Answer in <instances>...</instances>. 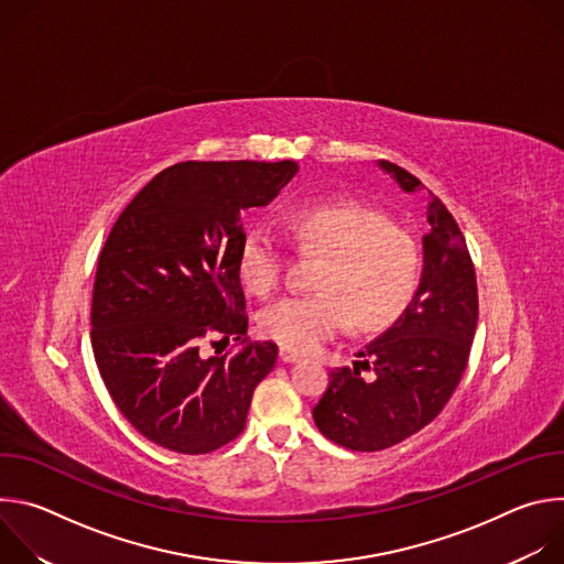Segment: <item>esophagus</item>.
<instances>
[{"label": "esophagus", "mask_w": 564, "mask_h": 564, "mask_svg": "<svg viewBox=\"0 0 564 564\" xmlns=\"http://www.w3.org/2000/svg\"><path fill=\"white\" fill-rule=\"evenodd\" d=\"M279 359H281L283 364H294V361H299V359H301V355H299V352H294V350L281 348V350H279Z\"/></svg>", "instance_id": "esophagus-1"}]
</instances>
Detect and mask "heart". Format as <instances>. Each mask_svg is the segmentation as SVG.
<instances>
[{"mask_svg": "<svg viewBox=\"0 0 564 564\" xmlns=\"http://www.w3.org/2000/svg\"><path fill=\"white\" fill-rule=\"evenodd\" d=\"M281 227L303 252L324 254L314 294H290L259 314L261 333L279 346L310 352L348 330H375L406 307L420 279L415 238L361 203L339 200L288 209ZM238 272L259 296L272 294L285 272L279 238L252 227L240 246Z\"/></svg>", "mask_w": 564, "mask_h": 564, "instance_id": "1", "label": "heart"}]
</instances>
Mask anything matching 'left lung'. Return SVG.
Returning a JSON list of instances; mask_svg holds the SVG:
<instances>
[{
	"mask_svg": "<svg viewBox=\"0 0 564 564\" xmlns=\"http://www.w3.org/2000/svg\"><path fill=\"white\" fill-rule=\"evenodd\" d=\"M379 167L406 194L424 185L388 160ZM429 234L422 238L424 268L415 296L394 324L370 341L352 368H335L312 409L316 429L350 451H383L431 424L455 392L477 326V283L466 240L429 192ZM361 369H372L366 380Z\"/></svg>",
	"mask_w": 564,
	"mask_h": 564,
	"instance_id": "left-lung-1",
	"label": "left lung"
}]
</instances>
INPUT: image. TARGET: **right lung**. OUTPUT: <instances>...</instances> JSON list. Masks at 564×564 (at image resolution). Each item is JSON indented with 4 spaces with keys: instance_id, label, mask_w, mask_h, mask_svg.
Segmentation results:
<instances>
[{
    "instance_id": "1",
    "label": "right lung",
    "mask_w": 564,
    "mask_h": 564,
    "mask_svg": "<svg viewBox=\"0 0 564 564\" xmlns=\"http://www.w3.org/2000/svg\"><path fill=\"white\" fill-rule=\"evenodd\" d=\"M296 172L294 160H187L118 216L98 259L91 344L116 406L153 444L203 455L243 433L279 355L276 344L246 337L243 214L274 200ZM229 336L245 350L199 355L203 340Z\"/></svg>"
}]
</instances>
